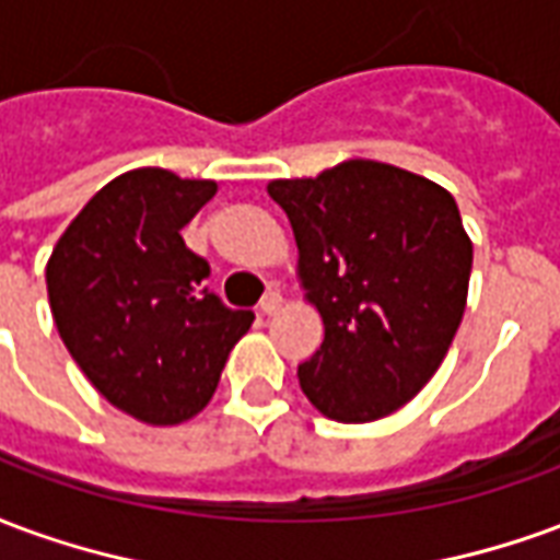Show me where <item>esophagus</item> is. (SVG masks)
<instances>
[{
  "mask_svg": "<svg viewBox=\"0 0 560 560\" xmlns=\"http://www.w3.org/2000/svg\"><path fill=\"white\" fill-rule=\"evenodd\" d=\"M281 308V293L279 291H267V296L260 300V315H276Z\"/></svg>",
  "mask_w": 560,
  "mask_h": 560,
  "instance_id": "34e87169",
  "label": "esophagus"
}]
</instances>
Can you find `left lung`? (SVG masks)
Segmentation results:
<instances>
[{
    "mask_svg": "<svg viewBox=\"0 0 560 560\" xmlns=\"http://www.w3.org/2000/svg\"><path fill=\"white\" fill-rule=\"evenodd\" d=\"M291 219L305 300L324 341L300 387L336 422H372L420 393L453 345L474 245L453 195L425 176L351 159L315 179H272Z\"/></svg>",
    "mask_w": 560,
    "mask_h": 560,
    "instance_id": "1",
    "label": "left lung"
}]
</instances>
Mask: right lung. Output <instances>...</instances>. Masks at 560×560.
<instances>
[{
  "mask_svg": "<svg viewBox=\"0 0 560 560\" xmlns=\"http://www.w3.org/2000/svg\"><path fill=\"white\" fill-rule=\"evenodd\" d=\"M219 185L161 167L116 176L80 209L47 260L56 329L90 384L149 425L207 408L255 315L228 308L183 240Z\"/></svg>",
  "mask_w": 560,
  "mask_h": 560,
  "instance_id": "obj_1",
  "label": "right lung"
}]
</instances>
